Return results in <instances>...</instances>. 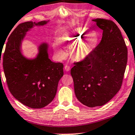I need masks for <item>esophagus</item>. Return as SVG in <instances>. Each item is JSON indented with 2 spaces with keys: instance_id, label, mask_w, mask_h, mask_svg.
<instances>
[{
  "instance_id": "34e87169",
  "label": "esophagus",
  "mask_w": 135,
  "mask_h": 135,
  "mask_svg": "<svg viewBox=\"0 0 135 135\" xmlns=\"http://www.w3.org/2000/svg\"><path fill=\"white\" fill-rule=\"evenodd\" d=\"M65 70L66 72H69L70 70V67L69 65H65Z\"/></svg>"
}]
</instances>
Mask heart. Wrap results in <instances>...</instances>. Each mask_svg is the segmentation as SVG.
I'll use <instances>...</instances> for the list:
<instances>
[{
    "label": "heart",
    "instance_id": "heart-1",
    "mask_svg": "<svg viewBox=\"0 0 135 135\" xmlns=\"http://www.w3.org/2000/svg\"><path fill=\"white\" fill-rule=\"evenodd\" d=\"M97 33H92L86 27H77L63 34L61 41L69 47H74L73 54L75 60L82 61L87 58L94 51L98 42ZM53 47L60 58L65 56L66 52L58 42L53 44Z\"/></svg>",
    "mask_w": 135,
    "mask_h": 135
}]
</instances>
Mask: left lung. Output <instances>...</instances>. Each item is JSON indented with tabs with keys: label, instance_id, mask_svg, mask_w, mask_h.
<instances>
[{
	"label": "left lung",
	"instance_id": "1",
	"mask_svg": "<svg viewBox=\"0 0 135 135\" xmlns=\"http://www.w3.org/2000/svg\"><path fill=\"white\" fill-rule=\"evenodd\" d=\"M93 21L103 30L101 42L70 71L77 98L91 108L106 104L117 94L128 61V49L115 23L102 18Z\"/></svg>",
	"mask_w": 135,
	"mask_h": 135
}]
</instances>
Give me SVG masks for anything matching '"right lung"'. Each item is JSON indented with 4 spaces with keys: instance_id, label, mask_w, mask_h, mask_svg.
<instances>
[{
    "instance_id": "1",
    "label": "right lung",
    "mask_w": 135,
    "mask_h": 135,
    "mask_svg": "<svg viewBox=\"0 0 135 135\" xmlns=\"http://www.w3.org/2000/svg\"><path fill=\"white\" fill-rule=\"evenodd\" d=\"M48 21H27L17 26L9 35L3 56L4 72L11 93L32 108H43L52 101L63 75V63L52 62L49 58L47 43L40 45L34 59L25 58L21 52V42L28 31Z\"/></svg>"
}]
</instances>
